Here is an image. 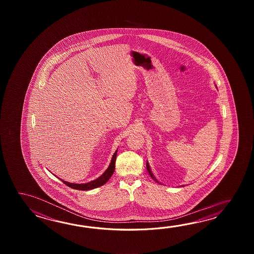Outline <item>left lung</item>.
<instances>
[{
  "mask_svg": "<svg viewBox=\"0 0 254 254\" xmlns=\"http://www.w3.org/2000/svg\"><path fill=\"white\" fill-rule=\"evenodd\" d=\"M146 167H147V171H148V173H149V174H150V176H151V178L153 179L156 183H158V184H161V183H159V181L157 180L155 177H154V175H153V173H151V168H150V165H149V163H148V162H146ZM184 185H182V187H184ZM181 187V186H180Z\"/></svg>",
  "mask_w": 254,
  "mask_h": 254,
  "instance_id": "1",
  "label": "left lung"
}]
</instances>
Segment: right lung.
<instances>
[{
    "label": "right lung",
    "instance_id": "obj_1",
    "mask_svg": "<svg viewBox=\"0 0 254 254\" xmlns=\"http://www.w3.org/2000/svg\"><path fill=\"white\" fill-rule=\"evenodd\" d=\"M117 151H118V149L114 152L113 158H112V161L110 162V165L107 168V170L100 177H98L96 180H93L92 182L87 183V184H70V183H68V182H65V181L62 180V179H59L64 184H66L67 186H69V187L72 188V189L80 190H89L98 188V187L102 186L103 184H106L108 182L109 179L111 178L112 175L114 174V170H115V161H116Z\"/></svg>",
    "mask_w": 254,
    "mask_h": 254
}]
</instances>
